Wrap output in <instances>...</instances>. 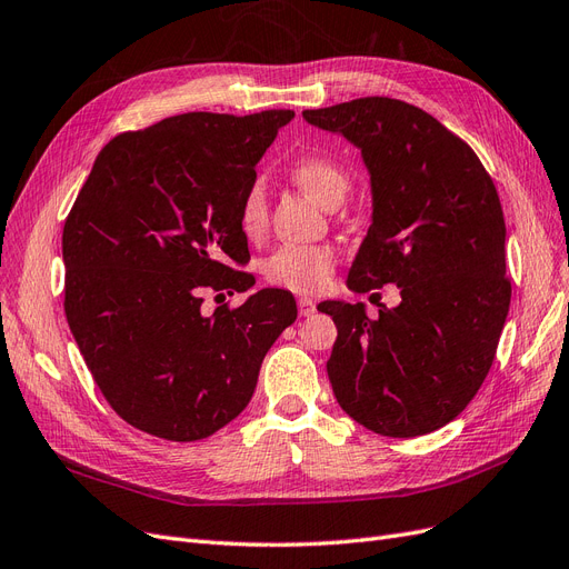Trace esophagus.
I'll list each match as a JSON object with an SVG mask.
<instances>
[{"label":"esophagus","instance_id":"esophagus-1","mask_svg":"<svg viewBox=\"0 0 569 569\" xmlns=\"http://www.w3.org/2000/svg\"><path fill=\"white\" fill-rule=\"evenodd\" d=\"M298 311H300V317H311L317 311V302L309 300V298H300L298 300Z\"/></svg>","mask_w":569,"mask_h":569}]
</instances>
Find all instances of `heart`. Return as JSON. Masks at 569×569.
I'll list each match as a JSON object with an SVG mask.
<instances>
[{"instance_id":"1","label":"heart","mask_w":569,"mask_h":569,"mask_svg":"<svg viewBox=\"0 0 569 569\" xmlns=\"http://www.w3.org/2000/svg\"><path fill=\"white\" fill-rule=\"evenodd\" d=\"M292 179L326 208H336L350 191V172L328 156H305L292 162ZM238 227L248 241H260L267 229V198L260 181H252L238 206ZM336 252L328 246H281L262 264L267 283L292 292H319L336 271Z\"/></svg>"}]
</instances>
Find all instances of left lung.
I'll use <instances>...</instances> for the list:
<instances>
[{"instance_id":"8db88e82","label":"left lung","mask_w":569,"mask_h":569,"mask_svg":"<svg viewBox=\"0 0 569 569\" xmlns=\"http://www.w3.org/2000/svg\"><path fill=\"white\" fill-rule=\"evenodd\" d=\"M361 149L373 224L347 277L355 292L397 283L401 302H321L338 326L326 363L338 405L385 437L447 426L478 395L510 307L506 222L470 146L420 108L363 97L302 113Z\"/></svg>"}]
</instances>
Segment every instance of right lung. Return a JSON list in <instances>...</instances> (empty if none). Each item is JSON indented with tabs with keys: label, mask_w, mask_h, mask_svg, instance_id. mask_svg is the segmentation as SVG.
Masks as SVG:
<instances>
[{
	"label": "right lung",
	"mask_w": 569,
	"mask_h": 569,
	"mask_svg": "<svg viewBox=\"0 0 569 569\" xmlns=\"http://www.w3.org/2000/svg\"><path fill=\"white\" fill-rule=\"evenodd\" d=\"M292 116L184 113L122 132L66 217V319L101 395L137 430L196 442L231 423L298 317L281 288L200 309L203 292L254 286L238 271L250 262L238 206Z\"/></svg>",
	"instance_id": "obj_1"
}]
</instances>
